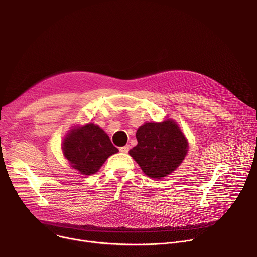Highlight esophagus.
Here are the masks:
<instances>
[{
    "label": "esophagus",
    "instance_id": "esophagus-1",
    "mask_svg": "<svg viewBox=\"0 0 257 257\" xmlns=\"http://www.w3.org/2000/svg\"><path fill=\"white\" fill-rule=\"evenodd\" d=\"M129 149H130L129 144H126L125 146H122V148H120V152H121V153H125V154H127V153L129 152Z\"/></svg>",
    "mask_w": 257,
    "mask_h": 257
}]
</instances>
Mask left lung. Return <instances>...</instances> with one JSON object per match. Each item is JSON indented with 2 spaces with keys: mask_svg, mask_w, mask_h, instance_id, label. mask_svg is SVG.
Instances as JSON below:
<instances>
[{
  "mask_svg": "<svg viewBox=\"0 0 257 257\" xmlns=\"http://www.w3.org/2000/svg\"><path fill=\"white\" fill-rule=\"evenodd\" d=\"M137 145L129 155L143 173L153 179H162L174 172L185 159L188 141L173 120L145 123L136 132Z\"/></svg>",
  "mask_w": 257,
  "mask_h": 257,
  "instance_id": "left-lung-1",
  "label": "left lung"
}]
</instances>
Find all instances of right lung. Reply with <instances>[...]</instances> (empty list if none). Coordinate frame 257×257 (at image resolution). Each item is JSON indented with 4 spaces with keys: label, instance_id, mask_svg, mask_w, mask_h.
<instances>
[{
    "label": "right lung",
    "instance_id": "obj_1",
    "mask_svg": "<svg viewBox=\"0 0 257 257\" xmlns=\"http://www.w3.org/2000/svg\"><path fill=\"white\" fill-rule=\"evenodd\" d=\"M65 158L82 175L96 173L106 159L119 150L97 125L88 123L69 131L62 143Z\"/></svg>",
    "mask_w": 257,
    "mask_h": 257
}]
</instances>
